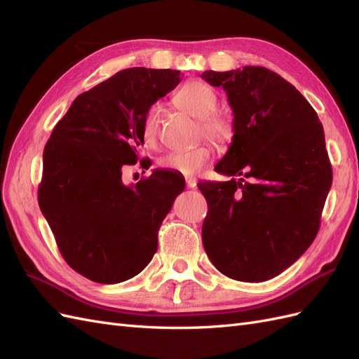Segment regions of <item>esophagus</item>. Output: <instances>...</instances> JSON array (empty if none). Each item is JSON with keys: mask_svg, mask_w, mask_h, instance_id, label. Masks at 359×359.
Segmentation results:
<instances>
[{"mask_svg": "<svg viewBox=\"0 0 359 359\" xmlns=\"http://www.w3.org/2000/svg\"><path fill=\"white\" fill-rule=\"evenodd\" d=\"M186 184H187L189 189H194V187H196V178L187 177V178H186Z\"/></svg>", "mask_w": 359, "mask_h": 359, "instance_id": "esophagus-1", "label": "esophagus"}]
</instances>
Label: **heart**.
I'll return each mask as SVG.
<instances>
[{"instance_id": "heart-1", "label": "heart", "mask_w": 359, "mask_h": 359, "mask_svg": "<svg viewBox=\"0 0 359 359\" xmlns=\"http://www.w3.org/2000/svg\"><path fill=\"white\" fill-rule=\"evenodd\" d=\"M173 102L184 112L199 119L202 133L215 142L224 144L232 136V124L226 116L215 114L219 97L210 85L201 81H189L177 91ZM158 139V109L151 106L142 119V140L147 147H154ZM212 157L208 145H199L186 151H170L165 154L158 165L172 172L194 175Z\"/></svg>"}]
</instances>
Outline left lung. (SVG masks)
Here are the masks:
<instances>
[{"label":"left lung","instance_id":"8db88e82","mask_svg":"<svg viewBox=\"0 0 359 359\" xmlns=\"http://www.w3.org/2000/svg\"><path fill=\"white\" fill-rule=\"evenodd\" d=\"M201 76L222 86L233 111L232 144L215 166L233 178L198 184L208 202L203 248L222 274L265 281L318 235L332 182L323 127L295 86L265 67Z\"/></svg>","mask_w":359,"mask_h":359}]
</instances>
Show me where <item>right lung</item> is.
I'll return each instance as SVG.
<instances>
[{"instance_id": "1", "label": "right lung", "mask_w": 359, "mask_h": 359, "mask_svg": "<svg viewBox=\"0 0 359 359\" xmlns=\"http://www.w3.org/2000/svg\"><path fill=\"white\" fill-rule=\"evenodd\" d=\"M180 76L170 69L118 72L76 97L43 151L40 210L64 260L97 283H121L149 264L161 222L186 187L177 172L161 169L136 186L121 180L123 168L139 160L145 112Z\"/></svg>"}]
</instances>
